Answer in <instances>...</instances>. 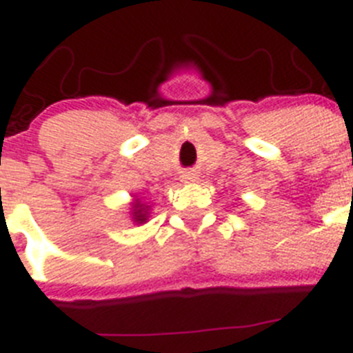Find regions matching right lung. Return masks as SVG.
Wrapping results in <instances>:
<instances>
[{"label":"right lung","mask_w":353,"mask_h":353,"mask_svg":"<svg viewBox=\"0 0 353 353\" xmlns=\"http://www.w3.org/2000/svg\"><path fill=\"white\" fill-rule=\"evenodd\" d=\"M143 205L141 203H136V212H134V219H136V223H143V221L146 219V214H143Z\"/></svg>","instance_id":"right-lung-1"}]
</instances>
